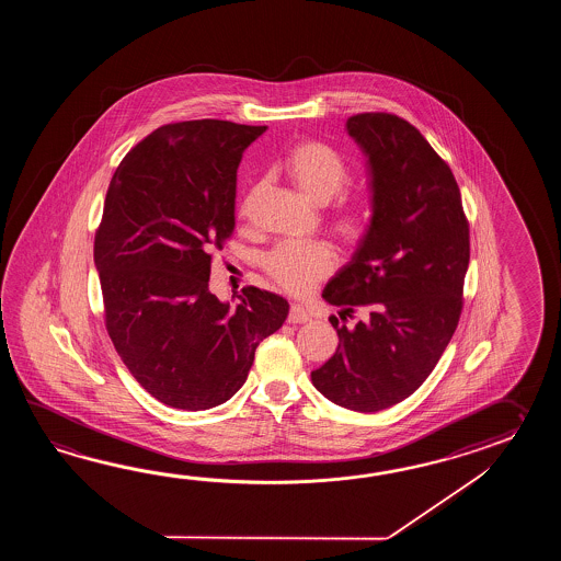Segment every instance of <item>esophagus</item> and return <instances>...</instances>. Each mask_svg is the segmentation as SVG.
Here are the masks:
<instances>
[{
    "label": "esophagus",
    "mask_w": 561,
    "mask_h": 561,
    "mask_svg": "<svg viewBox=\"0 0 561 561\" xmlns=\"http://www.w3.org/2000/svg\"><path fill=\"white\" fill-rule=\"evenodd\" d=\"M310 314L305 310V307H300V305H293L290 310H288V322H309Z\"/></svg>",
    "instance_id": "34e87169"
}]
</instances>
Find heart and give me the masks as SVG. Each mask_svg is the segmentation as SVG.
Masks as SVG:
<instances>
[{"label": "heart", "mask_w": 561, "mask_h": 561, "mask_svg": "<svg viewBox=\"0 0 561 561\" xmlns=\"http://www.w3.org/2000/svg\"><path fill=\"white\" fill-rule=\"evenodd\" d=\"M286 176L312 204H327L345 191L351 170L343 156L327 144L305 140L297 144L285 162ZM369 204L363 201L343 203L331 215V227L348 244H358L369 234ZM336 264L334 251L327 242L278 244L266 254L264 271L290 295H309L322 278L331 275Z\"/></svg>", "instance_id": "obj_1"}]
</instances>
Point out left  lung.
Segmentation results:
<instances>
[{
  "label": "left lung",
  "mask_w": 561,
  "mask_h": 561,
  "mask_svg": "<svg viewBox=\"0 0 561 561\" xmlns=\"http://www.w3.org/2000/svg\"><path fill=\"white\" fill-rule=\"evenodd\" d=\"M369 158L373 222L322 298L353 329L329 321L339 348L310 373L334 405L375 413L415 393L435 369L463 309L469 222L451 168L423 134L387 112L346 119Z\"/></svg>",
  "instance_id": "8db88e82"
}]
</instances>
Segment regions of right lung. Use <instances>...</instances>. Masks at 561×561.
I'll use <instances>...</instances> for the list:
<instances>
[{"label": "right lung", "instance_id": "obj_1", "mask_svg": "<svg viewBox=\"0 0 561 561\" xmlns=\"http://www.w3.org/2000/svg\"><path fill=\"white\" fill-rule=\"evenodd\" d=\"M266 126L188 119L156 128L110 180L95 230L104 319L134 379L184 411L220 405L288 302L256 286L239 305L208 290L213 251L234 230L237 170Z\"/></svg>", "mask_w": 561, "mask_h": 561}]
</instances>
